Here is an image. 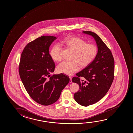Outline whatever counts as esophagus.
Wrapping results in <instances>:
<instances>
[{
	"label": "esophagus",
	"mask_w": 133,
	"mask_h": 133,
	"mask_svg": "<svg viewBox=\"0 0 133 133\" xmlns=\"http://www.w3.org/2000/svg\"><path fill=\"white\" fill-rule=\"evenodd\" d=\"M69 79H70V81H69V83H71L72 82V77H69Z\"/></svg>",
	"instance_id": "esophagus-1"
}]
</instances>
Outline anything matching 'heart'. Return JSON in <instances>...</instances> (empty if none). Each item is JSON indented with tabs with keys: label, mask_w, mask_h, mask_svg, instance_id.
<instances>
[{
	"label": "heart",
	"mask_w": 133,
	"mask_h": 133,
	"mask_svg": "<svg viewBox=\"0 0 133 133\" xmlns=\"http://www.w3.org/2000/svg\"><path fill=\"white\" fill-rule=\"evenodd\" d=\"M74 50L72 60L73 61L63 62L57 66V71L60 73L71 75L81 67L88 66L96 57L98 48L96 45L87 43L85 41L76 37H68L61 42ZM62 48L59 44L52 46L50 52V56L55 61H60L62 58Z\"/></svg>",
	"instance_id": "obj_1"
}]
</instances>
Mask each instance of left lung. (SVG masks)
<instances>
[{"instance_id": "obj_1", "label": "left lung", "mask_w": 133, "mask_h": 133, "mask_svg": "<svg viewBox=\"0 0 133 133\" xmlns=\"http://www.w3.org/2000/svg\"><path fill=\"white\" fill-rule=\"evenodd\" d=\"M96 42L98 52L94 60L72 78L79 90L74 94L75 101L81 106L94 104L108 92L114 81V60L110 49L95 33L84 31Z\"/></svg>"}]
</instances>
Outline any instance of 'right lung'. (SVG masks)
Masks as SVG:
<instances>
[{"label":"right lung","mask_w":133,"mask_h":133,"mask_svg":"<svg viewBox=\"0 0 133 133\" xmlns=\"http://www.w3.org/2000/svg\"><path fill=\"white\" fill-rule=\"evenodd\" d=\"M57 37L42 36L29 42L21 54L19 71L26 91L39 104L48 106L59 98L62 91L69 82L63 74L50 75L55 63L49 49Z\"/></svg>","instance_id":"right-lung-1"}]
</instances>
